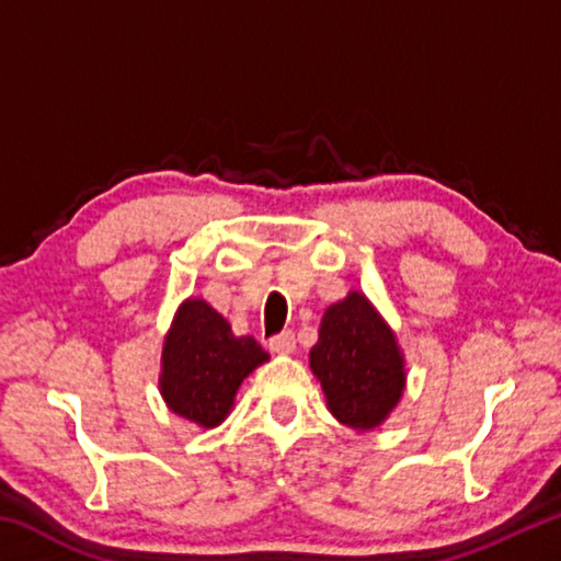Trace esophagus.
<instances>
[{
    "instance_id": "esophagus-1",
    "label": "esophagus",
    "mask_w": 561,
    "mask_h": 561,
    "mask_svg": "<svg viewBox=\"0 0 561 561\" xmlns=\"http://www.w3.org/2000/svg\"><path fill=\"white\" fill-rule=\"evenodd\" d=\"M294 346H297V339H294V331L289 329H284L270 339V348L274 354H291Z\"/></svg>"
}]
</instances>
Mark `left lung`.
I'll list each match as a JSON object with an SVG mask.
<instances>
[{"instance_id": "obj_1", "label": "left lung", "mask_w": 561, "mask_h": 561, "mask_svg": "<svg viewBox=\"0 0 561 561\" xmlns=\"http://www.w3.org/2000/svg\"><path fill=\"white\" fill-rule=\"evenodd\" d=\"M309 358L329 411L348 428H376L403 393L396 336L358 291L327 309Z\"/></svg>"}]
</instances>
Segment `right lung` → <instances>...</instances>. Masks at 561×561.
<instances>
[{
    "label": "right lung",
    "instance_id": "add662e5",
    "mask_svg": "<svg viewBox=\"0 0 561 561\" xmlns=\"http://www.w3.org/2000/svg\"><path fill=\"white\" fill-rule=\"evenodd\" d=\"M267 358L252 336H234L210 304L190 299L165 339L160 391L170 411L213 428L225 421L240 383Z\"/></svg>",
    "mask_w": 561,
    "mask_h": 561
}]
</instances>
